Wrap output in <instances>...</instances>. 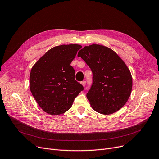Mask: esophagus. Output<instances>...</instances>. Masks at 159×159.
I'll list each match as a JSON object with an SVG mask.
<instances>
[{"label": "esophagus", "mask_w": 159, "mask_h": 159, "mask_svg": "<svg viewBox=\"0 0 159 159\" xmlns=\"http://www.w3.org/2000/svg\"><path fill=\"white\" fill-rule=\"evenodd\" d=\"M81 84L82 85H83L84 87H85V84H86V82H85V81H81Z\"/></svg>", "instance_id": "1"}]
</instances>
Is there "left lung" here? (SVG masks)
<instances>
[{"label": "left lung", "mask_w": 159, "mask_h": 159, "mask_svg": "<svg viewBox=\"0 0 159 159\" xmlns=\"http://www.w3.org/2000/svg\"><path fill=\"white\" fill-rule=\"evenodd\" d=\"M93 72V85L87 93L92 108L110 115L119 110L129 100L132 88L130 70L111 49L93 43L79 51Z\"/></svg>", "instance_id": "1"}]
</instances>
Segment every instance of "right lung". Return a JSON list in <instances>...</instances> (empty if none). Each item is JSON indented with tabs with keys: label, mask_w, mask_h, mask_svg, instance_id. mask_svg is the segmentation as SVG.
<instances>
[{
	"label": "right lung",
	"mask_w": 159,
	"mask_h": 159,
	"mask_svg": "<svg viewBox=\"0 0 159 159\" xmlns=\"http://www.w3.org/2000/svg\"><path fill=\"white\" fill-rule=\"evenodd\" d=\"M81 48L79 44L55 46L32 67L30 90L38 104L50 115L67 111L84 90L82 85L75 80V70L70 65Z\"/></svg>",
	"instance_id": "right-lung-1"
}]
</instances>
